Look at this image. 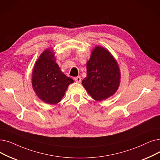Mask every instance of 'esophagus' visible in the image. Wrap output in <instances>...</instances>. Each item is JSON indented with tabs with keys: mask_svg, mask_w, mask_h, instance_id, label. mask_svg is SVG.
Listing matches in <instances>:
<instances>
[{
	"mask_svg": "<svg viewBox=\"0 0 160 160\" xmlns=\"http://www.w3.org/2000/svg\"><path fill=\"white\" fill-rule=\"evenodd\" d=\"M82 78H81V77L80 76H77V77H75L74 78V80L76 82H78V83H80V82H81V80Z\"/></svg>",
	"mask_w": 160,
	"mask_h": 160,
	"instance_id": "34e87169",
	"label": "esophagus"
}]
</instances>
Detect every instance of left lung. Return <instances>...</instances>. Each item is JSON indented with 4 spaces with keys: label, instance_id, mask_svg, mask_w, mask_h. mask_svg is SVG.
I'll return each instance as SVG.
<instances>
[{
    "label": "left lung",
    "instance_id": "obj_1",
    "mask_svg": "<svg viewBox=\"0 0 160 160\" xmlns=\"http://www.w3.org/2000/svg\"><path fill=\"white\" fill-rule=\"evenodd\" d=\"M120 80L119 67L112 55L102 47H95L82 82L88 93L96 101L106 99L117 91Z\"/></svg>",
    "mask_w": 160,
    "mask_h": 160
}]
</instances>
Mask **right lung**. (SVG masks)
I'll use <instances>...</instances> for the list:
<instances>
[{
    "label": "right lung",
    "instance_id": "add662e5",
    "mask_svg": "<svg viewBox=\"0 0 160 160\" xmlns=\"http://www.w3.org/2000/svg\"><path fill=\"white\" fill-rule=\"evenodd\" d=\"M72 82L61 71L50 50L41 54L33 69L32 85L42 101L50 105L59 102Z\"/></svg>",
    "mask_w": 160,
    "mask_h": 160
}]
</instances>
